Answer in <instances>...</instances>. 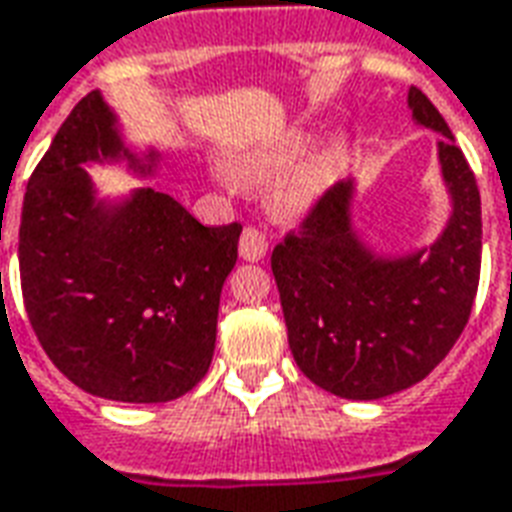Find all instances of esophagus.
<instances>
[{
  "mask_svg": "<svg viewBox=\"0 0 512 512\" xmlns=\"http://www.w3.org/2000/svg\"><path fill=\"white\" fill-rule=\"evenodd\" d=\"M268 252V238L266 233H260L255 227H246L244 233H241V241H238V255L246 263H257V260H263Z\"/></svg>",
  "mask_w": 512,
  "mask_h": 512,
  "instance_id": "1",
  "label": "esophagus"
}]
</instances>
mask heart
I'll return each instance as SVG.
<instances>
[{"mask_svg":"<svg viewBox=\"0 0 512 512\" xmlns=\"http://www.w3.org/2000/svg\"><path fill=\"white\" fill-rule=\"evenodd\" d=\"M314 138L317 135L312 130H304V127L282 132L268 143H260L255 149L238 154L236 160L230 162L227 176L236 187H268L271 181H276L282 173H287L298 161L304 160L314 146ZM347 157H350L347 135H333L323 149L312 154L279 184L274 195L276 214L287 219L304 217L306 211L317 206L325 198V192L339 181V176L347 168Z\"/></svg>","mask_w":512,"mask_h":512,"instance_id":"1","label":"heart"}]
</instances>
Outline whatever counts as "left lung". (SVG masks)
Here are the masks:
<instances>
[{
	"mask_svg": "<svg viewBox=\"0 0 512 512\" xmlns=\"http://www.w3.org/2000/svg\"><path fill=\"white\" fill-rule=\"evenodd\" d=\"M407 105L418 127L442 135L437 162L450 214L439 236L380 252L355 227L358 181L344 179L271 255L295 363L342 399H385L423 380L456 344L478 293V181L429 97L412 86Z\"/></svg>",
	"mask_w": 512,
	"mask_h": 512,
	"instance_id": "1",
	"label": "left lung"
}]
</instances>
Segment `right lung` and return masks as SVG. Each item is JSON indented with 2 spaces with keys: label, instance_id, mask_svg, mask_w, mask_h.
<instances>
[{
  "label": "right lung",
  "instance_id": "add662e5",
  "mask_svg": "<svg viewBox=\"0 0 512 512\" xmlns=\"http://www.w3.org/2000/svg\"><path fill=\"white\" fill-rule=\"evenodd\" d=\"M121 162L135 179H154L165 154L130 143L94 89L26 187L21 290L45 355L67 380L100 399L162 404L211 366L241 225H200L154 187L100 198L86 168Z\"/></svg>",
  "mask_w": 512,
  "mask_h": 512
}]
</instances>
